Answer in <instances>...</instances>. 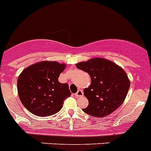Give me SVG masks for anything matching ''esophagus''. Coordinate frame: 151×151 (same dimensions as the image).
<instances>
[{"label": "esophagus", "instance_id": "34e87169", "mask_svg": "<svg viewBox=\"0 0 151 151\" xmlns=\"http://www.w3.org/2000/svg\"><path fill=\"white\" fill-rule=\"evenodd\" d=\"M82 95H83V91H82V90L81 89H78V91H77L76 93L75 94V96L77 98L81 97V96H82Z\"/></svg>", "mask_w": 151, "mask_h": 151}]
</instances>
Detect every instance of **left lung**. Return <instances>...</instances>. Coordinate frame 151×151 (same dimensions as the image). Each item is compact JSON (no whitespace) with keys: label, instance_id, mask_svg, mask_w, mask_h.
<instances>
[{"label":"left lung","instance_id":"obj_1","mask_svg":"<svg viewBox=\"0 0 151 151\" xmlns=\"http://www.w3.org/2000/svg\"><path fill=\"white\" fill-rule=\"evenodd\" d=\"M76 67L91 76V86L84 89L88 100L86 114L102 118L112 113L124 102L129 90L130 81L125 72L109 60L94 58L77 63Z\"/></svg>","mask_w":151,"mask_h":151}]
</instances>
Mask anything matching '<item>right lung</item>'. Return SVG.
I'll use <instances>...</instances> for the list:
<instances>
[{
	"label": "right lung",
	"mask_w": 151,
	"mask_h": 151,
	"mask_svg": "<svg viewBox=\"0 0 151 151\" xmlns=\"http://www.w3.org/2000/svg\"><path fill=\"white\" fill-rule=\"evenodd\" d=\"M65 67L57 62L43 61L22 72L17 80L18 95L29 112L46 117L61 110L64 100L71 95L68 84L58 80Z\"/></svg>",
	"instance_id": "obj_1"
}]
</instances>
